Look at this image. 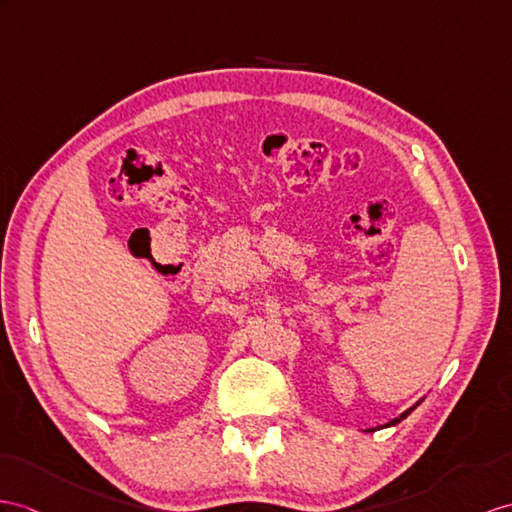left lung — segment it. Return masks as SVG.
<instances>
[{
	"mask_svg": "<svg viewBox=\"0 0 512 512\" xmlns=\"http://www.w3.org/2000/svg\"><path fill=\"white\" fill-rule=\"evenodd\" d=\"M417 406H419V402H417V404H415V406H413V408H408V410H404V413H402V415H400V417H395V419H391V421H389V423H384V426H382V428H389V426H395V423H400V421H402V419H406V417H408V415H410V413H413V410H415V408H417ZM367 432H373V430H367Z\"/></svg>",
	"mask_w": 512,
	"mask_h": 512,
	"instance_id": "obj_1",
	"label": "left lung"
}]
</instances>
